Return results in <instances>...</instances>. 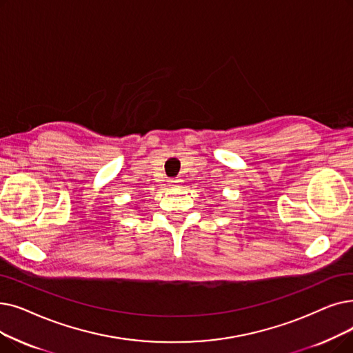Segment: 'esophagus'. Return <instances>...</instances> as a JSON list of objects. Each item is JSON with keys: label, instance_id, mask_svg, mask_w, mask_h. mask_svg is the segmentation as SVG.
Segmentation results:
<instances>
[{"label": "esophagus", "instance_id": "obj_1", "mask_svg": "<svg viewBox=\"0 0 353 353\" xmlns=\"http://www.w3.org/2000/svg\"><path fill=\"white\" fill-rule=\"evenodd\" d=\"M180 181H181V180H179V179L168 180V186L173 188V189H177V188H180Z\"/></svg>", "mask_w": 353, "mask_h": 353}]
</instances>
